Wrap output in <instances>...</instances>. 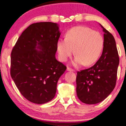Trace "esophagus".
Segmentation results:
<instances>
[{"instance_id": "obj_1", "label": "esophagus", "mask_w": 126, "mask_h": 126, "mask_svg": "<svg viewBox=\"0 0 126 126\" xmlns=\"http://www.w3.org/2000/svg\"><path fill=\"white\" fill-rule=\"evenodd\" d=\"M66 70L68 71H71V72H74V69H71V68H69V67H68V68H67Z\"/></svg>"}]
</instances>
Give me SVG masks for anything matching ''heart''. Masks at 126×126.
<instances>
[{
    "label": "heart",
    "instance_id": "1",
    "mask_svg": "<svg viewBox=\"0 0 126 126\" xmlns=\"http://www.w3.org/2000/svg\"><path fill=\"white\" fill-rule=\"evenodd\" d=\"M104 39L101 33L87 27L76 26L66 32L65 38L57 41V49L59 60L66 62L74 53L72 64L75 66L94 63L101 55Z\"/></svg>",
    "mask_w": 126,
    "mask_h": 126
}]
</instances>
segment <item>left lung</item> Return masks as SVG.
Returning <instances> with one entry per match:
<instances>
[{"mask_svg":"<svg viewBox=\"0 0 126 126\" xmlns=\"http://www.w3.org/2000/svg\"><path fill=\"white\" fill-rule=\"evenodd\" d=\"M101 26L104 32L102 55L92 67L77 72V97L87 104L102 102L116 85L119 62L116 42L113 36Z\"/></svg>","mask_w":126,"mask_h":126,"instance_id":"8db88e82","label":"left lung"}]
</instances>
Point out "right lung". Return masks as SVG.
Listing matches in <instances>:
<instances>
[{
	"mask_svg": "<svg viewBox=\"0 0 126 126\" xmlns=\"http://www.w3.org/2000/svg\"><path fill=\"white\" fill-rule=\"evenodd\" d=\"M60 34L57 23L36 22L24 30L13 48L10 74L30 102L45 104L55 97L58 79L66 69L55 58Z\"/></svg>",
	"mask_w": 126,
	"mask_h": 126,
	"instance_id": "obj_1",
	"label": "right lung"
}]
</instances>
